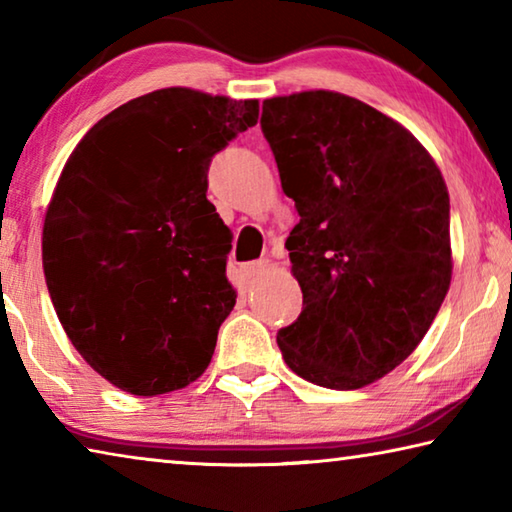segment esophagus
Wrapping results in <instances>:
<instances>
[{
	"instance_id": "1",
	"label": "esophagus",
	"mask_w": 512,
	"mask_h": 512,
	"mask_svg": "<svg viewBox=\"0 0 512 512\" xmlns=\"http://www.w3.org/2000/svg\"><path fill=\"white\" fill-rule=\"evenodd\" d=\"M264 266H266V262H262V259H259V262L239 264V280L248 284L250 280H255V277L264 271Z\"/></svg>"
}]
</instances>
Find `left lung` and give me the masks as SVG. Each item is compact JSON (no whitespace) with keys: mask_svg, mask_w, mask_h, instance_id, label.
I'll use <instances>...</instances> for the list:
<instances>
[{"mask_svg":"<svg viewBox=\"0 0 512 512\" xmlns=\"http://www.w3.org/2000/svg\"><path fill=\"white\" fill-rule=\"evenodd\" d=\"M259 124L300 214L302 311L277 345L311 384L361 388L418 348L447 296L445 180L404 126L339 92L266 99Z\"/></svg>","mask_w":512,"mask_h":512,"instance_id":"8db88e82","label":"left lung"}]
</instances>
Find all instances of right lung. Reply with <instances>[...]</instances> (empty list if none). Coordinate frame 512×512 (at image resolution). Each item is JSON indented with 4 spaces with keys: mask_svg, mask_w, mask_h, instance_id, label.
Instances as JSON below:
<instances>
[{
    "mask_svg": "<svg viewBox=\"0 0 512 512\" xmlns=\"http://www.w3.org/2000/svg\"><path fill=\"white\" fill-rule=\"evenodd\" d=\"M257 117L255 99L158 90L94 124L60 173L42 232L49 296L74 348L121 391H178L210 366L237 296L207 169Z\"/></svg>",
    "mask_w": 512,
    "mask_h": 512,
    "instance_id": "1",
    "label": "right lung"
}]
</instances>
